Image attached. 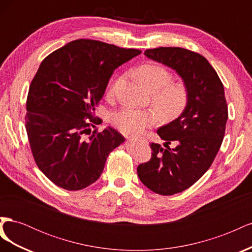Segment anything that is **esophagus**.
Returning a JSON list of instances; mask_svg holds the SVG:
<instances>
[{
  "label": "esophagus",
  "instance_id": "obj_1",
  "mask_svg": "<svg viewBox=\"0 0 252 252\" xmlns=\"http://www.w3.org/2000/svg\"><path fill=\"white\" fill-rule=\"evenodd\" d=\"M127 139L131 140V141H139V140H141L139 138H135V136H127Z\"/></svg>",
  "mask_w": 252,
  "mask_h": 252
}]
</instances>
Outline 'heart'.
Returning <instances> with one entry per match:
<instances>
[{"label": "heart", "instance_id": "obj_1", "mask_svg": "<svg viewBox=\"0 0 252 252\" xmlns=\"http://www.w3.org/2000/svg\"><path fill=\"white\" fill-rule=\"evenodd\" d=\"M139 80L150 89L155 108H134L127 106L112 114L111 122L120 130L129 134H141L147 128L154 126L158 114L164 121H172L179 118L186 109L189 94L182 83H172V74L163 65L147 63L136 70ZM118 80L110 87L112 94L119 84Z\"/></svg>", "mask_w": 252, "mask_h": 252}]
</instances>
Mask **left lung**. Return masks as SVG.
<instances>
[{
  "label": "left lung",
  "instance_id": "left-lung-1",
  "mask_svg": "<svg viewBox=\"0 0 252 252\" xmlns=\"http://www.w3.org/2000/svg\"><path fill=\"white\" fill-rule=\"evenodd\" d=\"M144 55L177 72L189 94L184 112L157 130L166 148L151 143L150 161L138 166L145 186L172 195L192 186L209 169L222 145L228 120L224 86L208 61L196 52L158 47ZM171 141L177 148L169 147Z\"/></svg>",
  "mask_w": 252,
  "mask_h": 252
}]
</instances>
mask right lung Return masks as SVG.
I'll use <instances>...</instances> for the list:
<instances>
[{"label":"right lung","instance_id":"obj_1","mask_svg":"<svg viewBox=\"0 0 252 252\" xmlns=\"http://www.w3.org/2000/svg\"><path fill=\"white\" fill-rule=\"evenodd\" d=\"M140 53L81 39L43 60L29 87L25 126L37 167L57 186L74 191L91 185L124 143L116 129L90 134L91 126L101 123L95 106L113 70Z\"/></svg>","mask_w":252,"mask_h":252}]
</instances>
